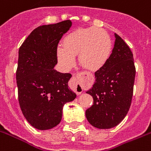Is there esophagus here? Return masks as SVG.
Here are the masks:
<instances>
[{"instance_id": "esophagus-1", "label": "esophagus", "mask_w": 151, "mask_h": 151, "mask_svg": "<svg viewBox=\"0 0 151 151\" xmlns=\"http://www.w3.org/2000/svg\"><path fill=\"white\" fill-rule=\"evenodd\" d=\"M84 73L81 72V73H78L76 76H73V78L71 79L72 88L74 90L77 95H81L82 91H83V88H82L81 84V78L82 75H84Z\"/></svg>"}]
</instances>
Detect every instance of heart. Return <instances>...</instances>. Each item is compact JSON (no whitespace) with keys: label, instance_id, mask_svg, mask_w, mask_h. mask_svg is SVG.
I'll return each mask as SVG.
<instances>
[{"label":"heart","instance_id":"obj_1","mask_svg":"<svg viewBox=\"0 0 151 151\" xmlns=\"http://www.w3.org/2000/svg\"><path fill=\"white\" fill-rule=\"evenodd\" d=\"M111 51V40L103 29H78L65 36L63 46L57 47V56L61 64L68 68L74 63V56L78 55L80 63L95 71L106 63Z\"/></svg>","mask_w":151,"mask_h":151}]
</instances>
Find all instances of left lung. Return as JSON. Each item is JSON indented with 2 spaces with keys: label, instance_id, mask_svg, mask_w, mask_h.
<instances>
[{
  "label": "left lung",
  "instance_id": "1",
  "mask_svg": "<svg viewBox=\"0 0 151 151\" xmlns=\"http://www.w3.org/2000/svg\"><path fill=\"white\" fill-rule=\"evenodd\" d=\"M112 52L95 73V82L87 91L94 100L86 110L88 121L99 129H110L122 122L130 108L135 81L133 54L117 34Z\"/></svg>",
  "mask_w": 151,
  "mask_h": 151
}]
</instances>
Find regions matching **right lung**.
Listing matches in <instances>:
<instances>
[{"label": "right lung", "mask_w": 151, "mask_h": 151, "mask_svg": "<svg viewBox=\"0 0 151 151\" xmlns=\"http://www.w3.org/2000/svg\"><path fill=\"white\" fill-rule=\"evenodd\" d=\"M71 24L66 20L39 26L19 48L16 70L18 102L24 118L37 129L56 127L62 119L63 105L76 98L67 84L71 74L53 69L59 42Z\"/></svg>", "instance_id": "right-lung-1"}]
</instances>
